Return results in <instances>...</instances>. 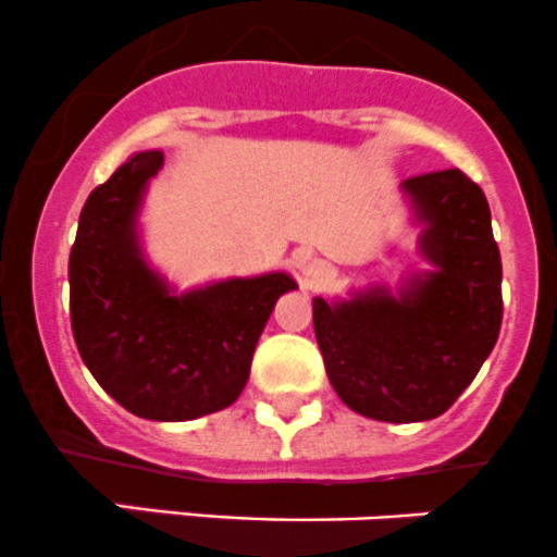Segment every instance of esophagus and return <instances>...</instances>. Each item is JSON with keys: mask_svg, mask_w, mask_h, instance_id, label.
Here are the masks:
<instances>
[{"mask_svg": "<svg viewBox=\"0 0 557 557\" xmlns=\"http://www.w3.org/2000/svg\"><path fill=\"white\" fill-rule=\"evenodd\" d=\"M302 276H306L311 286H321L332 278V268L326 265L324 260H317V257H313V260H308L306 265H302Z\"/></svg>", "mask_w": 557, "mask_h": 557, "instance_id": "34e87169", "label": "esophagus"}]
</instances>
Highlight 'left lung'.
Returning <instances> with one entry per match:
<instances>
[{
    "instance_id": "left-lung-1",
    "label": "left lung",
    "mask_w": 557,
    "mask_h": 557,
    "mask_svg": "<svg viewBox=\"0 0 557 557\" xmlns=\"http://www.w3.org/2000/svg\"><path fill=\"white\" fill-rule=\"evenodd\" d=\"M432 271L351 300L313 297V330L332 388L386 423L443 416L474 381L502 330V255L485 193L458 169L403 182Z\"/></svg>"
}]
</instances>
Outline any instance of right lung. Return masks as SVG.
Listing matches in <instances>:
<instances>
[{
    "instance_id": "add662e5",
    "label": "right lung",
    "mask_w": 557,
    "mask_h": 557,
    "mask_svg": "<svg viewBox=\"0 0 557 557\" xmlns=\"http://www.w3.org/2000/svg\"><path fill=\"white\" fill-rule=\"evenodd\" d=\"M163 152H136L79 211L69 255L77 351L114 403L147 421H193L233 405L289 273L214 281L176 295L139 246L147 185Z\"/></svg>"
}]
</instances>
